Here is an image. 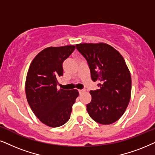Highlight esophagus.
Returning a JSON list of instances; mask_svg holds the SVG:
<instances>
[{"label": "esophagus", "mask_w": 155, "mask_h": 155, "mask_svg": "<svg viewBox=\"0 0 155 155\" xmlns=\"http://www.w3.org/2000/svg\"><path fill=\"white\" fill-rule=\"evenodd\" d=\"M84 91H85V90H79V92L80 94H82V93L84 92Z\"/></svg>", "instance_id": "1"}]
</instances>
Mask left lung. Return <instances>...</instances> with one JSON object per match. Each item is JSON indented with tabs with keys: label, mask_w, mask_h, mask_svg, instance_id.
<instances>
[{
	"label": "left lung",
	"mask_w": 155,
	"mask_h": 155,
	"mask_svg": "<svg viewBox=\"0 0 155 155\" xmlns=\"http://www.w3.org/2000/svg\"><path fill=\"white\" fill-rule=\"evenodd\" d=\"M89 66L91 79L100 88L91 91V101L86 108L96 123L109 125L120 118L131 95V76L122 55L106 43L76 45Z\"/></svg>",
	"instance_id": "8db88e82"
}]
</instances>
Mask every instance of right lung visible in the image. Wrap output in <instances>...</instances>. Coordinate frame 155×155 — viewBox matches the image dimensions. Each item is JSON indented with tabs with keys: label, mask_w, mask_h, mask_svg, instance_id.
<instances>
[{
	"label": "right lung",
	"mask_w": 155,
	"mask_h": 155,
	"mask_svg": "<svg viewBox=\"0 0 155 155\" xmlns=\"http://www.w3.org/2000/svg\"><path fill=\"white\" fill-rule=\"evenodd\" d=\"M76 48L74 45L47 47L32 59L25 81L27 100L32 112L45 125L57 127L70 118L72 106L79 96L76 89H58L63 75V61Z\"/></svg>",
	"instance_id": "right-lung-1"
}]
</instances>
